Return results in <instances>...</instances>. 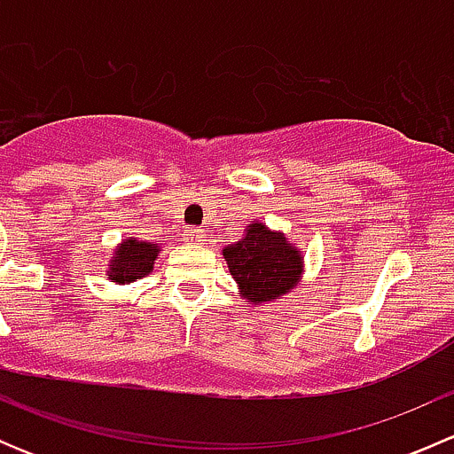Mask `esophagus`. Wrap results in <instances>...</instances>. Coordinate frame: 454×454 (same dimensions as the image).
<instances>
[{
	"mask_svg": "<svg viewBox=\"0 0 454 454\" xmlns=\"http://www.w3.org/2000/svg\"><path fill=\"white\" fill-rule=\"evenodd\" d=\"M186 241H189V244H195V246H200L201 241H204V231H201V228H191V231H186Z\"/></svg>",
	"mask_w": 454,
	"mask_h": 454,
	"instance_id": "34e87169",
	"label": "esophagus"
}]
</instances>
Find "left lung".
<instances>
[{
	"instance_id": "obj_1",
	"label": "left lung",
	"mask_w": 454,
	"mask_h": 454,
	"mask_svg": "<svg viewBox=\"0 0 454 454\" xmlns=\"http://www.w3.org/2000/svg\"><path fill=\"white\" fill-rule=\"evenodd\" d=\"M239 296L248 308L283 299L303 277V250L286 232L272 231L259 219L246 226L244 237L222 250Z\"/></svg>"
}]
</instances>
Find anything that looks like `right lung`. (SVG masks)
<instances>
[{"label":"right lung","mask_w":454,"mask_h":454,"mask_svg":"<svg viewBox=\"0 0 454 454\" xmlns=\"http://www.w3.org/2000/svg\"><path fill=\"white\" fill-rule=\"evenodd\" d=\"M158 254L160 246L153 241H140L136 237L122 239L109 259L107 278L116 286H129L136 278L146 277L153 270Z\"/></svg>","instance_id":"1"}]
</instances>
